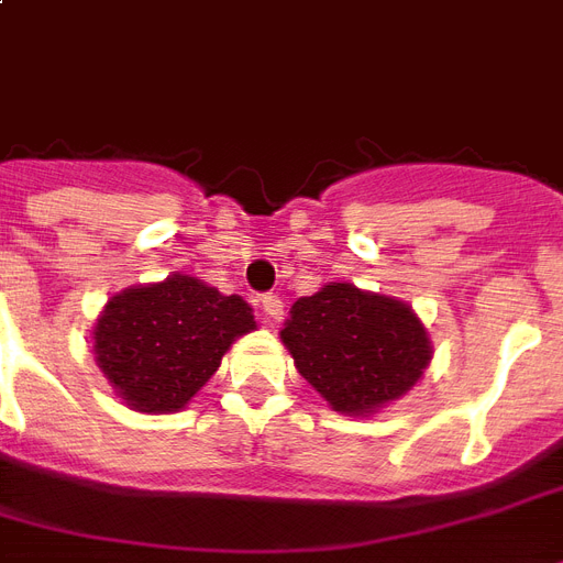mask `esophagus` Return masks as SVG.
<instances>
[{"instance_id":"34e87169","label":"esophagus","mask_w":563,"mask_h":563,"mask_svg":"<svg viewBox=\"0 0 563 563\" xmlns=\"http://www.w3.org/2000/svg\"><path fill=\"white\" fill-rule=\"evenodd\" d=\"M260 303H263L265 316L272 318V321H280V318H283V300L277 298L274 291H265L263 298H260Z\"/></svg>"}]
</instances>
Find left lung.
<instances>
[{"label":"left lung","instance_id":"8db88e82","mask_svg":"<svg viewBox=\"0 0 563 563\" xmlns=\"http://www.w3.org/2000/svg\"><path fill=\"white\" fill-rule=\"evenodd\" d=\"M300 376L335 411L365 415L418 383L432 347L406 303L333 283L295 300L280 333Z\"/></svg>","mask_w":563,"mask_h":563}]
</instances>
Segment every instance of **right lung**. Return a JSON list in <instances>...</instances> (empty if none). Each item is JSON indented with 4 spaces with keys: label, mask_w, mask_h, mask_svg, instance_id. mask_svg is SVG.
<instances>
[{
    "label": "right lung",
    "mask_w": 563,
    "mask_h": 563,
    "mask_svg": "<svg viewBox=\"0 0 563 563\" xmlns=\"http://www.w3.org/2000/svg\"><path fill=\"white\" fill-rule=\"evenodd\" d=\"M254 327L239 295L175 274L110 298L92 339L99 368L128 406L175 411L219 371L230 344Z\"/></svg>",
    "instance_id": "add662e5"
}]
</instances>
